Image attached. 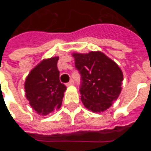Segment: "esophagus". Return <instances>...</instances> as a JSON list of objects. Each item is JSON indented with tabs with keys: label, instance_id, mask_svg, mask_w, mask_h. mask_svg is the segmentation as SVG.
Wrapping results in <instances>:
<instances>
[{
	"label": "esophagus",
	"instance_id": "34e87169",
	"mask_svg": "<svg viewBox=\"0 0 151 151\" xmlns=\"http://www.w3.org/2000/svg\"><path fill=\"white\" fill-rule=\"evenodd\" d=\"M73 84H74V82H73V80H71L70 82H68V83L66 84V86H72V85H73Z\"/></svg>",
	"mask_w": 151,
	"mask_h": 151
}]
</instances>
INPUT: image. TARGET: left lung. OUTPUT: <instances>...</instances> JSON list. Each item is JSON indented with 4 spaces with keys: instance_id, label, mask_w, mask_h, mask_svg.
Returning <instances> with one entry per match:
<instances>
[{
    "instance_id": "left-lung-1",
    "label": "left lung",
    "mask_w": 151,
    "mask_h": 151,
    "mask_svg": "<svg viewBox=\"0 0 151 151\" xmlns=\"http://www.w3.org/2000/svg\"><path fill=\"white\" fill-rule=\"evenodd\" d=\"M72 56L82 77L80 92L82 104L93 112L105 111L121 92L122 70L100 51L73 52Z\"/></svg>"
}]
</instances>
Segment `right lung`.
Segmentation results:
<instances>
[{
  "mask_svg": "<svg viewBox=\"0 0 151 151\" xmlns=\"http://www.w3.org/2000/svg\"><path fill=\"white\" fill-rule=\"evenodd\" d=\"M59 56L43 59L26 78L24 89L29 104L39 115L47 116L60 109L66 86L60 81Z\"/></svg>",
  "mask_w": 151,
  "mask_h": 151,
  "instance_id": "obj_1",
  "label": "right lung"
}]
</instances>
